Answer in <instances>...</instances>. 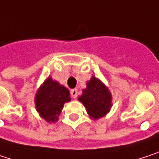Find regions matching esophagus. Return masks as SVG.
<instances>
[{
  "label": "esophagus",
  "mask_w": 159,
  "mask_h": 159,
  "mask_svg": "<svg viewBox=\"0 0 159 159\" xmlns=\"http://www.w3.org/2000/svg\"><path fill=\"white\" fill-rule=\"evenodd\" d=\"M70 94H71V97L73 99H76L78 97V89H72L70 90Z\"/></svg>",
  "instance_id": "34e87169"
}]
</instances>
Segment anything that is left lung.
Returning a JSON list of instances; mask_svg holds the SVG:
<instances>
[{
	"mask_svg": "<svg viewBox=\"0 0 159 159\" xmlns=\"http://www.w3.org/2000/svg\"><path fill=\"white\" fill-rule=\"evenodd\" d=\"M86 86L78 100L84 105L91 119L99 120L105 116L112 106L111 93L108 87L95 76L87 81Z\"/></svg>",
	"mask_w": 159,
	"mask_h": 159,
	"instance_id": "8db88e82",
	"label": "left lung"
}]
</instances>
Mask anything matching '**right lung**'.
I'll return each mask as SVG.
<instances>
[{"label": "right lung", "instance_id": "obj_1", "mask_svg": "<svg viewBox=\"0 0 159 159\" xmlns=\"http://www.w3.org/2000/svg\"><path fill=\"white\" fill-rule=\"evenodd\" d=\"M71 101L70 90L51 77L46 79L34 96L35 109L48 123H56L66 102Z\"/></svg>", "mask_w": 159, "mask_h": 159}]
</instances>
